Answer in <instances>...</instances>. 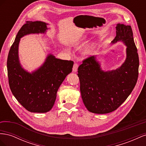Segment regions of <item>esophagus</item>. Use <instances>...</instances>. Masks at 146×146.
I'll return each mask as SVG.
<instances>
[{"mask_svg": "<svg viewBox=\"0 0 146 146\" xmlns=\"http://www.w3.org/2000/svg\"><path fill=\"white\" fill-rule=\"evenodd\" d=\"M78 64L75 63L74 66H73V68H72V70H73V72H76L77 71V69H78Z\"/></svg>", "mask_w": 146, "mask_h": 146, "instance_id": "obj_1", "label": "esophagus"}]
</instances>
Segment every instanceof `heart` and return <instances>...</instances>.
Masks as SVG:
<instances>
[{"instance_id": "b5f03b06", "label": "heart", "mask_w": 146, "mask_h": 146, "mask_svg": "<svg viewBox=\"0 0 146 146\" xmlns=\"http://www.w3.org/2000/svg\"><path fill=\"white\" fill-rule=\"evenodd\" d=\"M91 52V47H88L86 48H85V50H83V54L85 56L88 55L90 54Z\"/></svg>"}]
</instances>
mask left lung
<instances>
[{
    "instance_id": "1",
    "label": "left lung",
    "mask_w": 146,
    "mask_h": 146,
    "mask_svg": "<svg viewBox=\"0 0 146 146\" xmlns=\"http://www.w3.org/2000/svg\"><path fill=\"white\" fill-rule=\"evenodd\" d=\"M112 44L127 47L126 59L120 68L105 72L95 56L88 57L78 68L80 92L88 111L106 114L116 110L131 94L138 77L139 57L130 25L118 24Z\"/></svg>"
}]
</instances>
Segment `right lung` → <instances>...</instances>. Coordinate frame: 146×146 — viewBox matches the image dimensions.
<instances>
[{"label":"right lung","mask_w":146,"mask_h":146,"mask_svg":"<svg viewBox=\"0 0 146 146\" xmlns=\"http://www.w3.org/2000/svg\"><path fill=\"white\" fill-rule=\"evenodd\" d=\"M47 25L41 21H29L22 26L7 58L8 82L12 93L23 107L33 113H46L52 109L57 91L72 72L74 64L72 61L56 58L49 54L41 67L32 73L22 68L18 56L20 39L31 33H44Z\"/></svg>","instance_id":"obj_1"}]
</instances>
